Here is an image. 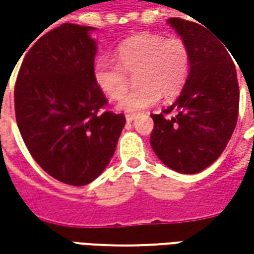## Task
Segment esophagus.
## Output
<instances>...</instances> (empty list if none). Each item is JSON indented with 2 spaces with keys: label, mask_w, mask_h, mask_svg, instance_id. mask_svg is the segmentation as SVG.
Returning a JSON list of instances; mask_svg holds the SVG:
<instances>
[{
  "label": "esophagus",
  "mask_w": 254,
  "mask_h": 254,
  "mask_svg": "<svg viewBox=\"0 0 254 254\" xmlns=\"http://www.w3.org/2000/svg\"><path fill=\"white\" fill-rule=\"evenodd\" d=\"M135 119H137L135 114H127V116H126V122L127 123H132Z\"/></svg>",
  "instance_id": "obj_1"
}]
</instances>
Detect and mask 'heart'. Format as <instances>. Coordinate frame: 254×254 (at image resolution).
<instances>
[{"mask_svg": "<svg viewBox=\"0 0 254 254\" xmlns=\"http://www.w3.org/2000/svg\"><path fill=\"white\" fill-rule=\"evenodd\" d=\"M119 64L97 58L93 64V82L110 99H119L127 90L124 70L134 72L139 86L117 102V109L135 113L148 109L164 97L170 100L187 83L190 55L184 41L161 35L138 34L116 48Z\"/></svg>", "mask_w": 254, "mask_h": 254, "instance_id": "obj_1", "label": "heart"}]
</instances>
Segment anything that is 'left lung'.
Here are the masks:
<instances>
[{
    "instance_id": "8db88e82",
    "label": "left lung",
    "mask_w": 254,
    "mask_h": 254,
    "mask_svg": "<svg viewBox=\"0 0 254 254\" xmlns=\"http://www.w3.org/2000/svg\"><path fill=\"white\" fill-rule=\"evenodd\" d=\"M188 46L190 74L175 102L151 114V147L171 170L198 174L226 148L238 122L239 84L228 46L209 29L181 18L167 21ZM175 111L172 118L164 116Z\"/></svg>"
}]
</instances>
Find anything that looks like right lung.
Wrapping results in <instances>:
<instances>
[{"label":"right lung","instance_id":"1","mask_svg":"<svg viewBox=\"0 0 254 254\" xmlns=\"http://www.w3.org/2000/svg\"><path fill=\"white\" fill-rule=\"evenodd\" d=\"M93 31L62 24L41 36L15 83L16 124L28 151L45 172L74 187L106 170L126 124L123 114L103 110L107 100L93 82Z\"/></svg>","mask_w":254,"mask_h":254}]
</instances>
